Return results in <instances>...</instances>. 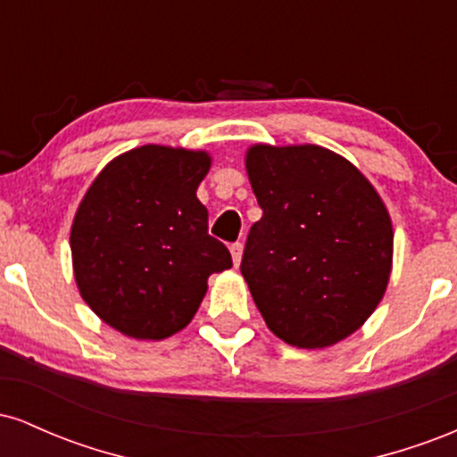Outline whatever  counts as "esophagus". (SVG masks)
<instances>
[{"label": "esophagus", "instance_id": "esophagus-1", "mask_svg": "<svg viewBox=\"0 0 457 457\" xmlns=\"http://www.w3.org/2000/svg\"><path fill=\"white\" fill-rule=\"evenodd\" d=\"M229 251H232V260H234V266L240 264V258H243V243H234L229 246Z\"/></svg>", "mask_w": 457, "mask_h": 457}]
</instances>
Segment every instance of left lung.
<instances>
[{
  "mask_svg": "<svg viewBox=\"0 0 457 457\" xmlns=\"http://www.w3.org/2000/svg\"><path fill=\"white\" fill-rule=\"evenodd\" d=\"M246 171L262 219L243 272L262 318L296 348H324L371 316L391 272L393 229L367 178L320 145H255Z\"/></svg>",
  "mask_w": 457,
  "mask_h": 457,
  "instance_id": "8db88e82",
  "label": "left lung"
}]
</instances>
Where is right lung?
<instances>
[{"label": "right lung", "mask_w": 457, "mask_h": 457, "mask_svg": "<svg viewBox=\"0 0 457 457\" xmlns=\"http://www.w3.org/2000/svg\"><path fill=\"white\" fill-rule=\"evenodd\" d=\"M208 167L204 152L144 145L109 162L79 206L71 232L79 292L129 337L185 328L208 277L232 266L195 195Z\"/></svg>", "instance_id": "right-lung-1"}]
</instances>
